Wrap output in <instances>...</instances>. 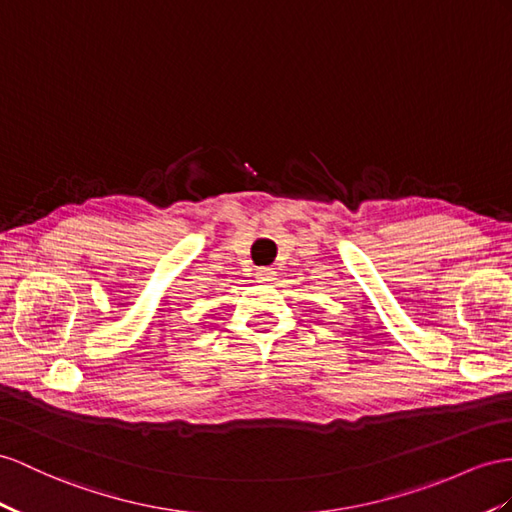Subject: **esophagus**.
Instances as JSON below:
<instances>
[{
  "label": "esophagus",
  "mask_w": 512,
  "mask_h": 512,
  "mask_svg": "<svg viewBox=\"0 0 512 512\" xmlns=\"http://www.w3.org/2000/svg\"><path fill=\"white\" fill-rule=\"evenodd\" d=\"M255 277L259 283H270L274 277H277V272H274L272 268H259Z\"/></svg>",
  "instance_id": "34e87169"
}]
</instances>
